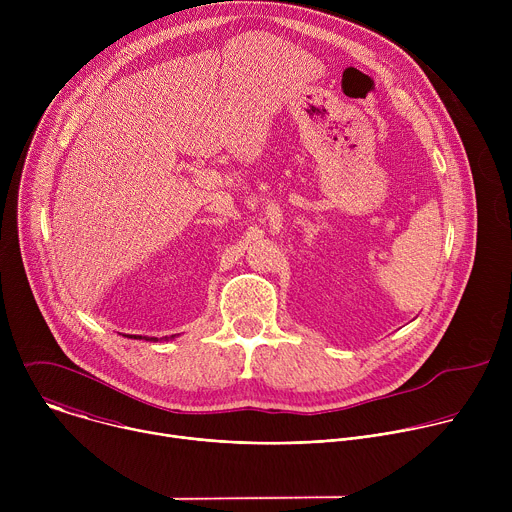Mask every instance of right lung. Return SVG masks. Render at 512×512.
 Instances as JSON below:
<instances>
[{
    "label": "right lung",
    "mask_w": 512,
    "mask_h": 512,
    "mask_svg": "<svg viewBox=\"0 0 512 512\" xmlns=\"http://www.w3.org/2000/svg\"><path fill=\"white\" fill-rule=\"evenodd\" d=\"M174 336H176V334H174ZM174 336H170V338H174ZM139 338H141V336H139ZM166 338H168V336H166ZM148 340H158V338H148Z\"/></svg>",
    "instance_id": "add662e5"
}]
</instances>
